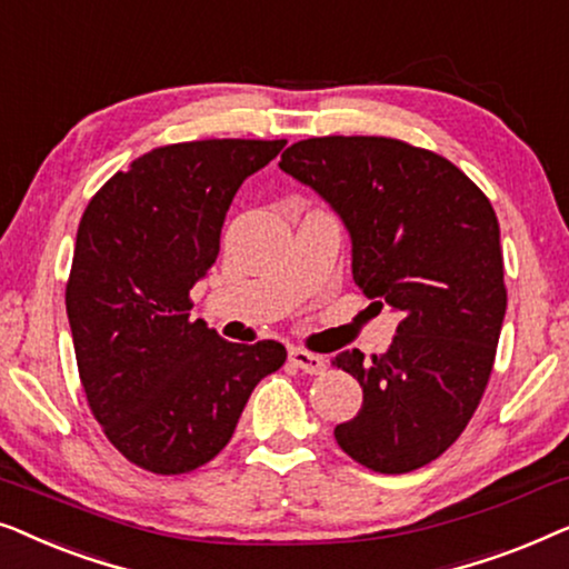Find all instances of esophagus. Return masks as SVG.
I'll return each instance as SVG.
<instances>
[{"label":"esophagus","mask_w":569,"mask_h":569,"mask_svg":"<svg viewBox=\"0 0 569 569\" xmlns=\"http://www.w3.org/2000/svg\"><path fill=\"white\" fill-rule=\"evenodd\" d=\"M290 362L302 372H308V376H318V372L326 370L323 357L308 352V349H290Z\"/></svg>","instance_id":"esophagus-1"}]
</instances>
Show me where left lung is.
Instances as JSON below:
<instances>
[{
    "label": "left lung",
    "mask_w": 569,
    "mask_h": 569,
    "mask_svg": "<svg viewBox=\"0 0 569 569\" xmlns=\"http://www.w3.org/2000/svg\"><path fill=\"white\" fill-rule=\"evenodd\" d=\"M279 168L341 217L355 284L401 313L383 355L331 360L362 386L333 438L372 471H415L458 440L492 372L508 308L495 209L453 162L391 137L302 139Z\"/></svg>",
    "instance_id": "obj_1"
}]
</instances>
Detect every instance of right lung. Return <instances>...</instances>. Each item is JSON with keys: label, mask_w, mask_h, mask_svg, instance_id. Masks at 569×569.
Masks as SVG:
<instances>
[{"label": "right lung", "mask_w": 569, "mask_h": 569, "mask_svg": "<svg viewBox=\"0 0 569 569\" xmlns=\"http://www.w3.org/2000/svg\"><path fill=\"white\" fill-rule=\"evenodd\" d=\"M284 139L166 144L106 181L77 228L67 316L92 417L139 469L173 477L228 446L248 396L287 360L279 341H224L191 287L220 253L240 183Z\"/></svg>", "instance_id": "1"}]
</instances>
